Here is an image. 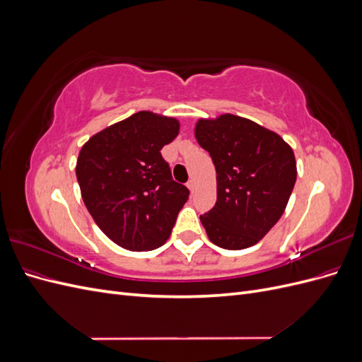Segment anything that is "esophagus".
<instances>
[{
    "mask_svg": "<svg viewBox=\"0 0 362 362\" xmlns=\"http://www.w3.org/2000/svg\"><path fill=\"white\" fill-rule=\"evenodd\" d=\"M187 187H189L190 192L194 190V181H193V180H189V181H187Z\"/></svg>",
    "mask_w": 362,
    "mask_h": 362,
    "instance_id": "34e87169",
    "label": "esophagus"
}]
</instances>
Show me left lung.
I'll use <instances>...</instances> for the list:
<instances>
[{"instance_id":"obj_1","label":"left lung","mask_w":362,"mask_h":362,"mask_svg":"<svg viewBox=\"0 0 362 362\" xmlns=\"http://www.w3.org/2000/svg\"><path fill=\"white\" fill-rule=\"evenodd\" d=\"M194 136L217 173V201L201 216L208 237L229 250L258 243L290 199L298 175L293 149L273 131L234 115L201 119Z\"/></svg>"}]
</instances>
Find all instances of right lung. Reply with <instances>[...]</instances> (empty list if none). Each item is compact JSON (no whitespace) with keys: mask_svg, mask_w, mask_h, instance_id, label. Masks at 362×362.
Listing matches in <instances>:
<instances>
[{"mask_svg":"<svg viewBox=\"0 0 362 362\" xmlns=\"http://www.w3.org/2000/svg\"><path fill=\"white\" fill-rule=\"evenodd\" d=\"M178 131L177 119L139 112L81 148L76 180L83 201L101 231L124 249L164 245L189 199V189L173 181L160 152Z\"/></svg>","mask_w":362,"mask_h":362,"instance_id":"right-lung-1","label":"right lung"}]
</instances>
